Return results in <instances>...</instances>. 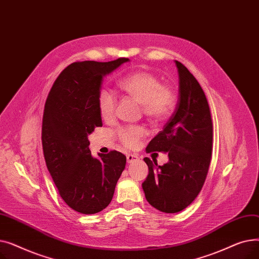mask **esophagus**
<instances>
[{
    "label": "esophagus",
    "mask_w": 259,
    "mask_h": 259,
    "mask_svg": "<svg viewBox=\"0 0 259 259\" xmlns=\"http://www.w3.org/2000/svg\"><path fill=\"white\" fill-rule=\"evenodd\" d=\"M139 159V156L135 154H127V162L128 164H131V162L137 161Z\"/></svg>",
    "instance_id": "obj_1"
}]
</instances>
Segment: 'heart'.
I'll return each instance as SVG.
<instances>
[{
    "label": "heart",
    "instance_id": "obj_1",
    "mask_svg": "<svg viewBox=\"0 0 259 259\" xmlns=\"http://www.w3.org/2000/svg\"><path fill=\"white\" fill-rule=\"evenodd\" d=\"M118 86L129 98L141 104L143 114L152 122H160L171 113L175 104V94L168 85H162L153 73L137 71L127 74L118 81ZM100 115L105 120L113 118L116 108L114 95L106 89L98 94ZM147 131L142 126L121 127L116 131L118 141L128 148L138 147Z\"/></svg>",
    "mask_w": 259,
    "mask_h": 259
}]
</instances>
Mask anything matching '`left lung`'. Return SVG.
I'll return each instance as SVG.
<instances>
[{"label":"left lung","mask_w":259,"mask_h":259,"mask_svg":"<svg viewBox=\"0 0 259 259\" xmlns=\"http://www.w3.org/2000/svg\"><path fill=\"white\" fill-rule=\"evenodd\" d=\"M180 79L176 110L146 152H167L162 166L145 157L149 174L142 184L147 201L165 213H178L191 203L203 186L209 170L213 126L208 101L197 79L175 61Z\"/></svg>","instance_id":"left-lung-1"}]
</instances>
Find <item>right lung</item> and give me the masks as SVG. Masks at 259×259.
<instances>
[{
  "instance_id": "1",
  "label": "right lung",
  "mask_w": 259,
  "mask_h": 259,
  "mask_svg": "<svg viewBox=\"0 0 259 259\" xmlns=\"http://www.w3.org/2000/svg\"><path fill=\"white\" fill-rule=\"evenodd\" d=\"M129 62L72 63L61 72L46 100L42 145L47 169L63 200L76 212L94 214L112 200L116 183L126 166L117 151L99 154L89 149L88 135L102 127L98 94L104 76Z\"/></svg>"
}]
</instances>
